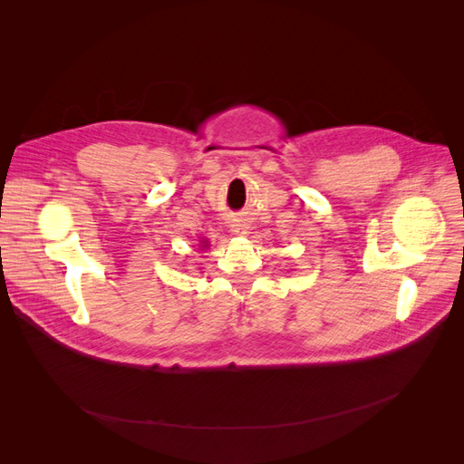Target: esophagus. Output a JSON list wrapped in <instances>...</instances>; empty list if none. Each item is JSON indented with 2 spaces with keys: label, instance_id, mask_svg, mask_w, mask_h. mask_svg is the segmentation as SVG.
<instances>
[{
  "label": "esophagus",
  "instance_id": "esophagus-1",
  "mask_svg": "<svg viewBox=\"0 0 464 464\" xmlns=\"http://www.w3.org/2000/svg\"><path fill=\"white\" fill-rule=\"evenodd\" d=\"M246 229H248V227H246L245 224H233V226H231V231H233L235 235H246Z\"/></svg>",
  "mask_w": 464,
  "mask_h": 464
}]
</instances>
